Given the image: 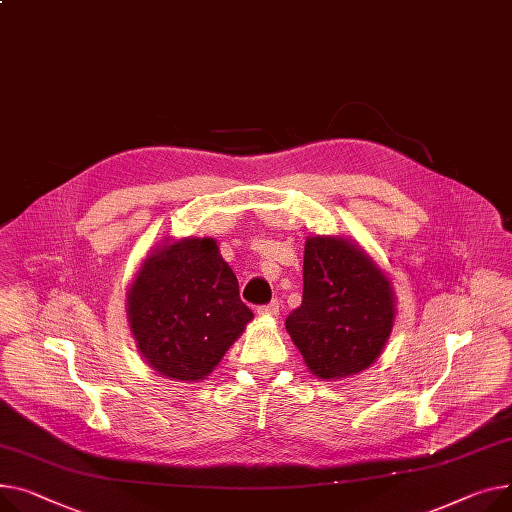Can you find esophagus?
Here are the masks:
<instances>
[{
	"instance_id": "obj_1",
	"label": "esophagus",
	"mask_w": 512,
	"mask_h": 512,
	"mask_svg": "<svg viewBox=\"0 0 512 512\" xmlns=\"http://www.w3.org/2000/svg\"><path fill=\"white\" fill-rule=\"evenodd\" d=\"M257 315H259V317H271V319H276V317L280 315V302L274 300V302H269V304H265V306H259Z\"/></svg>"
}]
</instances>
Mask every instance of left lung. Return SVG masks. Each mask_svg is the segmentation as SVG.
<instances>
[{
	"label": "left lung",
	"instance_id": "left-lung-1",
	"mask_svg": "<svg viewBox=\"0 0 512 512\" xmlns=\"http://www.w3.org/2000/svg\"><path fill=\"white\" fill-rule=\"evenodd\" d=\"M302 304L286 331L317 379L344 381L377 360L393 331L395 290L356 241L306 236Z\"/></svg>",
	"mask_w": 512,
	"mask_h": 512
}]
</instances>
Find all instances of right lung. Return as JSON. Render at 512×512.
<instances>
[{
	"label": "right lung",
	"instance_id": "add662e5",
	"mask_svg": "<svg viewBox=\"0 0 512 512\" xmlns=\"http://www.w3.org/2000/svg\"><path fill=\"white\" fill-rule=\"evenodd\" d=\"M127 323L146 364L162 377L199 383L253 321L216 238H164L127 290Z\"/></svg>",
	"mask_w": 512,
	"mask_h": 512
}]
</instances>
